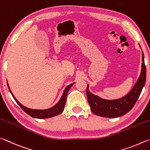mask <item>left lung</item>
<instances>
[{"label": "left lung", "mask_w": 150, "mask_h": 150, "mask_svg": "<svg viewBox=\"0 0 150 150\" xmlns=\"http://www.w3.org/2000/svg\"><path fill=\"white\" fill-rule=\"evenodd\" d=\"M142 64L140 77L131 91L127 96L115 100H107L95 96L89 91L88 85L86 89L89 105L94 114L98 116L116 118L122 116L129 112L134 105L140 97L142 90L146 83V68L144 63V55L142 52Z\"/></svg>", "instance_id": "obj_1"}]
</instances>
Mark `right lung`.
I'll return each instance as SVG.
<instances>
[{"label": "right lung", "mask_w": 150, "mask_h": 150, "mask_svg": "<svg viewBox=\"0 0 150 150\" xmlns=\"http://www.w3.org/2000/svg\"><path fill=\"white\" fill-rule=\"evenodd\" d=\"M73 84H74V82L71 83V84L68 85L65 88V90H64V92L62 93V96L61 98H60V100L59 102L54 105L53 107H51V108L47 109H44V110H39V109H29L28 107H25V106H23V105L21 104L19 101H18L14 96L13 95V93H12L11 90H10V87L8 84L7 82V85H8V88L9 90L11 93L12 96L13 98H14V100L19 105V106L23 109V111H25L26 113L28 114L29 115H30L31 117H32L33 118H36V119H47V118H51V117H53L54 116H57L59 114L62 113L63 110L64 109V105L66 103V99H67V96L68 91L70 89V88L72 87Z\"/></svg>", "instance_id": "1"}]
</instances>
